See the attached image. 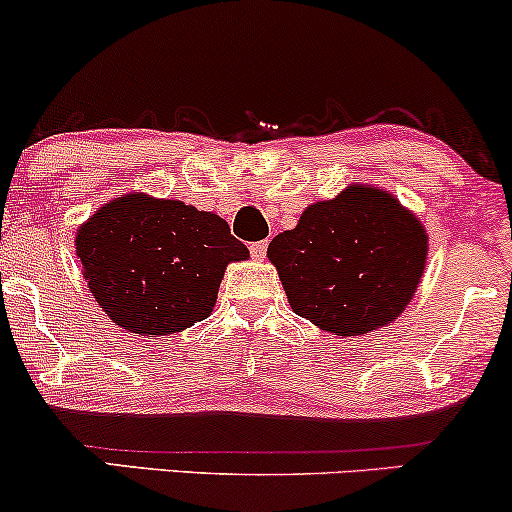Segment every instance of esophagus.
Instances as JSON below:
<instances>
[{"mask_svg":"<svg viewBox=\"0 0 512 512\" xmlns=\"http://www.w3.org/2000/svg\"><path fill=\"white\" fill-rule=\"evenodd\" d=\"M267 240H257V243L250 245V255L255 257V260H264V255H267Z\"/></svg>","mask_w":512,"mask_h":512,"instance_id":"esophagus-1","label":"esophagus"}]
</instances>
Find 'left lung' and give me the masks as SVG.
I'll return each instance as SVG.
<instances>
[{
	"instance_id": "left-lung-1",
	"label": "left lung",
	"mask_w": 512,
	"mask_h": 512,
	"mask_svg": "<svg viewBox=\"0 0 512 512\" xmlns=\"http://www.w3.org/2000/svg\"><path fill=\"white\" fill-rule=\"evenodd\" d=\"M426 252L416 216L366 185L308 207L267 248L293 313L339 337L397 320L419 286Z\"/></svg>"
}]
</instances>
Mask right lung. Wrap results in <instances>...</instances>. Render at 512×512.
<instances>
[{"label":"right lung","mask_w":512,"mask_h":512,"mask_svg":"<svg viewBox=\"0 0 512 512\" xmlns=\"http://www.w3.org/2000/svg\"><path fill=\"white\" fill-rule=\"evenodd\" d=\"M88 289L134 334H173L214 310L228 262L248 260L221 216L175 199L125 195L76 233Z\"/></svg>","instance_id":"right-lung-1"}]
</instances>
